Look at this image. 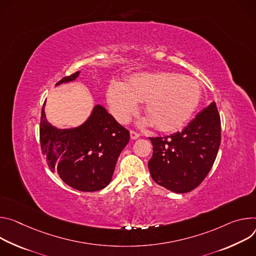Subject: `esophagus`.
<instances>
[{
	"mask_svg": "<svg viewBox=\"0 0 256 256\" xmlns=\"http://www.w3.org/2000/svg\"><path fill=\"white\" fill-rule=\"evenodd\" d=\"M130 137H131V139L135 140V139H137L139 137V134L137 132H135L134 130H130Z\"/></svg>",
	"mask_w": 256,
	"mask_h": 256,
	"instance_id": "esophagus-1",
	"label": "esophagus"
}]
</instances>
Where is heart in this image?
Here are the masks:
<instances>
[{
  "mask_svg": "<svg viewBox=\"0 0 256 256\" xmlns=\"http://www.w3.org/2000/svg\"><path fill=\"white\" fill-rule=\"evenodd\" d=\"M202 94L196 79L176 72L158 71L131 75L125 84L112 83L106 100L114 116L127 122L144 102L148 121L160 131H174L193 115Z\"/></svg>",
  "mask_w": 256,
  "mask_h": 256,
  "instance_id": "1",
  "label": "heart"
}]
</instances>
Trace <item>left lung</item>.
Segmentation results:
<instances>
[{
    "label": "left lung",
    "instance_id": "left-lung-1",
    "mask_svg": "<svg viewBox=\"0 0 256 256\" xmlns=\"http://www.w3.org/2000/svg\"><path fill=\"white\" fill-rule=\"evenodd\" d=\"M150 140L154 152L148 168L154 181L176 193L193 190L208 176L220 144L216 102L198 112L182 131Z\"/></svg>",
    "mask_w": 256,
    "mask_h": 256
}]
</instances>
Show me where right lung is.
Instances as JSON below:
<instances>
[{
  "label": "right lung",
  "mask_w": 256,
  "mask_h": 256,
  "mask_svg": "<svg viewBox=\"0 0 256 256\" xmlns=\"http://www.w3.org/2000/svg\"><path fill=\"white\" fill-rule=\"evenodd\" d=\"M79 73L62 78L56 85L75 80ZM40 138L42 152L52 171L58 173L68 186L94 192L110 184L130 135L100 104L94 108L82 125L70 129H59L50 124L44 104Z\"/></svg>",
  "instance_id": "right-lung-1"
}]
</instances>
